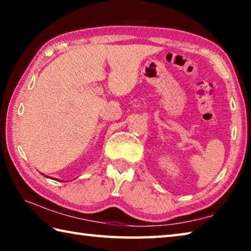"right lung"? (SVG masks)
<instances>
[{"label":"right lung","mask_w":251,"mask_h":251,"mask_svg":"<svg viewBox=\"0 0 251 251\" xmlns=\"http://www.w3.org/2000/svg\"><path fill=\"white\" fill-rule=\"evenodd\" d=\"M43 176H45V175H43ZM45 177H48V178H50V177H49V176H45Z\"/></svg>","instance_id":"right-lung-1"}]
</instances>
